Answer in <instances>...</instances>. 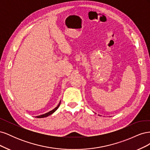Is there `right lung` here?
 I'll list each match as a JSON object with an SVG mask.
<instances>
[{
	"label": "right lung",
	"instance_id": "add662e5",
	"mask_svg": "<svg viewBox=\"0 0 150 150\" xmlns=\"http://www.w3.org/2000/svg\"><path fill=\"white\" fill-rule=\"evenodd\" d=\"M60 104H61V101L59 102V104L57 105V107H56L55 108H54V110H51V111H49V112H47V113H45V114H44V115H40V116H36V117H37L38 118H41V117H47V116H49V115H52V113L55 112V111L57 110L58 108L59 107V106H60Z\"/></svg>",
	"mask_w": 150,
	"mask_h": 150
}]
</instances>
